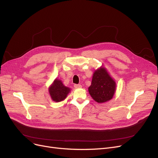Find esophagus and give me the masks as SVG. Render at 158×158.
I'll return each mask as SVG.
<instances>
[{
  "label": "esophagus",
  "mask_w": 158,
  "mask_h": 158,
  "mask_svg": "<svg viewBox=\"0 0 158 158\" xmlns=\"http://www.w3.org/2000/svg\"><path fill=\"white\" fill-rule=\"evenodd\" d=\"M74 87H75V88H82V86L81 85H75Z\"/></svg>",
  "instance_id": "1"
}]
</instances>
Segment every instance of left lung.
I'll return each mask as SVG.
<instances>
[{
    "label": "left lung",
    "mask_w": 158,
    "mask_h": 158,
    "mask_svg": "<svg viewBox=\"0 0 158 158\" xmlns=\"http://www.w3.org/2000/svg\"><path fill=\"white\" fill-rule=\"evenodd\" d=\"M116 91V82L106 69L100 67L93 74L92 84L88 92L94 100L98 103L110 101Z\"/></svg>",
    "instance_id": "obj_1"
}]
</instances>
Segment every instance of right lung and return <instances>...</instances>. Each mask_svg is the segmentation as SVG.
Wrapping results in <instances>:
<instances>
[{"instance_id":"right-lung-1","label":"right lung","mask_w":158,"mask_h":158,"mask_svg":"<svg viewBox=\"0 0 158 158\" xmlns=\"http://www.w3.org/2000/svg\"><path fill=\"white\" fill-rule=\"evenodd\" d=\"M70 92V88L64 86L61 80L56 79L53 83L48 88V92L52 100L54 102H59L67 97Z\"/></svg>"}]
</instances>
